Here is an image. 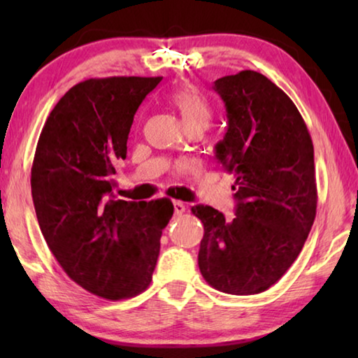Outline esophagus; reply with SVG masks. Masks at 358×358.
<instances>
[{
    "label": "esophagus",
    "instance_id": "esophagus-1",
    "mask_svg": "<svg viewBox=\"0 0 358 358\" xmlns=\"http://www.w3.org/2000/svg\"><path fill=\"white\" fill-rule=\"evenodd\" d=\"M173 211H175V215L177 216H181L186 211V207H185V203L183 202H180V201H173Z\"/></svg>",
    "mask_w": 358,
    "mask_h": 358
}]
</instances>
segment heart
Wrapping results in <instances>:
<instances>
[{
	"label": "heart",
	"instance_id": "obj_1",
	"mask_svg": "<svg viewBox=\"0 0 358 358\" xmlns=\"http://www.w3.org/2000/svg\"><path fill=\"white\" fill-rule=\"evenodd\" d=\"M171 102L177 107L181 118H183L186 128L191 126H210L213 110L205 96L194 87V85H185L171 94Z\"/></svg>",
	"mask_w": 358,
	"mask_h": 358
}]
</instances>
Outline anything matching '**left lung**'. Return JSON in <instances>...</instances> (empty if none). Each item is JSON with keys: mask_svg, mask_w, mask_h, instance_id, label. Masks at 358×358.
<instances>
[{"mask_svg": "<svg viewBox=\"0 0 358 358\" xmlns=\"http://www.w3.org/2000/svg\"><path fill=\"white\" fill-rule=\"evenodd\" d=\"M227 132L215 156L234 173L235 215L192 207L203 224L199 268L211 287L260 294L299 257L317 207L314 148L299 108L256 71L217 78Z\"/></svg>", "mask_w": 358, "mask_h": 358, "instance_id": "8db88e82", "label": "left lung"}]
</instances>
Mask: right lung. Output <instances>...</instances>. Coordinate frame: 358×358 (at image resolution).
Returning <instances> with one entry per match:
<instances>
[{
	"instance_id": "obj_1",
	"label": "right lung",
	"mask_w": 358,
	"mask_h": 358,
	"mask_svg": "<svg viewBox=\"0 0 358 358\" xmlns=\"http://www.w3.org/2000/svg\"><path fill=\"white\" fill-rule=\"evenodd\" d=\"M162 77H107L77 83L48 115L36 147L31 194L41 232L78 286L102 299L136 296L150 286L169 199L113 196L134 115Z\"/></svg>"
}]
</instances>
